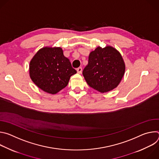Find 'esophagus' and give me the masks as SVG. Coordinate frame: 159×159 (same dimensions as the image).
<instances>
[{
    "instance_id": "1",
    "label": "esophagus",
    "mask_w": 159,
    "mask_h": 159,
    "mask_svg": "<svg viewBox=\"0 0 159 159\" xmlns=\"http://www.w3.org/2000/svg\"><path fill=\"white\" fill-rule=\"evenodd\" d=\"M77 73H79V74H81L82 72V67H79V68H77Z\"/></svg>"
}]
</instances>
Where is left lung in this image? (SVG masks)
<instances>
[{
	"instance_id": "8db88e82",
	"label": "left lung",
	"mask_w": 159,
	"mask_h": 159,
	"mask_svg": "<svg viewBox=\"0 0 159 159\" xmlns=\"http://www.w3.org/2000/svg\"><path fill=\"white\" fill-rule=\"evenodd\" d=\"M125 71L124 61L116 49L99 47L90 53L88 65L82 74L90 87L103 93L118 86Z\"/></svg>"
}]
</instances>
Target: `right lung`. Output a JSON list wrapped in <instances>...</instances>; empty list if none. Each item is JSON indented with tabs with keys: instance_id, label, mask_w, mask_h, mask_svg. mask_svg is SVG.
<instances>
[{
	"instance_id": "add662e5",
	"label": "right lung",
	"mask_w": 159,
	"mask_h": 159,
	"mask_svg": "<svg viewBox=\"0 0 159 159\" xmlns=\"http://www.w3.org/2000/svg\"><path fill=\"white\" fill-rule=\"evenodd\" d=\"M76 73L59 47L43 48L34 56L30 65L33 82L44 92L52 94L65 88L70 77Z\"/></svg>"
}]
</instances>
